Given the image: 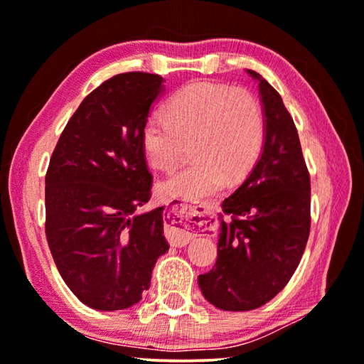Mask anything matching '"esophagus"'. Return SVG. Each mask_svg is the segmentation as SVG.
Listing matches in <instances>:
<instances>
[{"label": "esophagus", "mask_w": 364, "mask_h": 364, "mask_svg": "<svg viewBox=\"0 0 364 364\" xmlns=\"http://www.w3.org/2000/svg\"><path fill=\"white\" fill-rule=\"evenodd\" d=\"M208 205L175 203L166 210L165 234L173 247H184L193 235L208 230Z\"/></svg>", "instance_id": "esophagus-1"}]
</instances>
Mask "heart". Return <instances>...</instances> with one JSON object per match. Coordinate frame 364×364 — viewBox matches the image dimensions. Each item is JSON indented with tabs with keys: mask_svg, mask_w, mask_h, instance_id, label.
<instances>
[{
	"mask_svg": "<svg viewBox=\"0 0 364 364\" xmlns=\"http://www.w3.org/2000/svg\"><path fill=\"white\" fill-rule=\"evenodd\" d=\"M264 134L263 106L252 91L196 81L171 97L166 114H150L142 129V147L151 166L170 171L186 144H193L194 161L161 181L159 196L200 200L250 173L263 150Z\"/></svg>",
	"mask_w": 364,
	"mask_h": 364,
	"instance_id": "heart-1",
	"label": "heart"
}]
</instances>
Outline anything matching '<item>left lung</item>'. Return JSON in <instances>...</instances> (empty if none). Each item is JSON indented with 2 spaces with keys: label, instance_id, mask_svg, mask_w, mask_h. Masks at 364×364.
Returning a JSON list of instances; mask_svg holds the SVG:
<instances>
[{
  "label": "left lung",
  "instance_id": "left-lung-1",
  "mask_svg": "<svg viewBox=\"0 0 364 364\" xmlns=\"http://www.w3.org/2000/svg\"><path fill=\"white\" fill-rule=\"evenodd\" d=\"M258 80L267 119L263 151L222 203L217 262L198 284L222 311H252L273 299L299 267L311 232V176L296 124L278 91Z\"/></svg>",
  "mask_w": 364,
  "mask_h": 364
}]
</instances>
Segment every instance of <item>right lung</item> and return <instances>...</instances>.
<instances>
[{
	"mask_svg": "<svg viewBox=\"0 0 364 364\" xmlns=\"http://www.w3.org/2000/svg\"><path fill=\"white\" fill-rule=\"evenodd\" d=\"M155 73L116 75L81 101L46 175V235L58 273L97 311L127 309L149 289L170 245L164 208L135 215L154 176L142 147L150 107L164 91Z\"/></svg>",
	"mask_w": 364,
	"mask_h": 364,
	"instance_id": "obj_1",
	"label": "right lung"
}]
</instances>
